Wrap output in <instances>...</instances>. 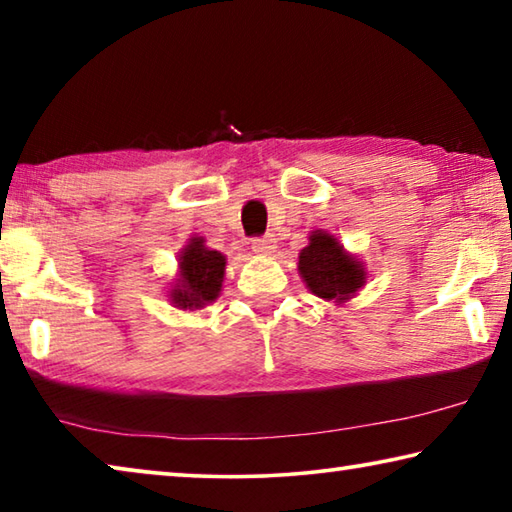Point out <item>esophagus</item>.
<instances>
[{
	"instance_id": "34e87169",
	"label": "esophagus",
	"mask_w": 512,
	"mask_h": 512,
	"mask_svg": "<svg viewBox=\"0 0 512 512\" xmlns=\"http://www.w3.org/2000/svg\"><path fill=\"white\" fill-rule=\"evenodd\" d=\"M275 248H277V239H275L273 235L259 237V239H255V241H253V250H255L257 255H262V257L273 255V253H275Z\"/></svg>"
}]
</instances>
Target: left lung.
Here are the masks:
<instances>
[{
  "label": "left lung",
  "mask_w": 512,
  "mask_h": 512,
  "mask_svg": "<svg viewBox=\"0 0 512 512\" xmlns=\"http://www.w3.org/2000/svg\"><path fill=\"white\" fill-rule=\"evenodd\" d=\"M298 273L314 296L345 305L366 287L368 271L332 232L314 230L298 255Z\"/></svg>",
  "instance_id": "obj_1"
}]
</instances>
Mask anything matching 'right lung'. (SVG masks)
Wrapping results in <instances>:
<instances>
[{
    "label": "right lung",
    "mask_w": 512,
    "mask_h": 512,
    "mask_svg": "<svg viewBox=\"0 0 512 512\" xmlns=\"http://www.w3.org/2000/svg\"><path fill=\"white\" fill-rule=\"evenodd\" d=\"M225 255L205 246L203 237H192L178 255L176 282L169 300L176 309L196 311L219 298L225 277Z\"/></svg>",
    "instance_id": "1"
}]
</instances>
